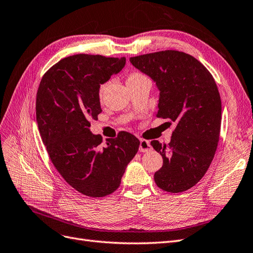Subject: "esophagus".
Returning a JSON list of instances; mask_svg holds the SVG:
<instances>
[{"mask_svg": "<svg viewBox=\"0 0 253 253\" xmlns=\"http://www.w3.org/2000/svg\"><path fill=\"white\" fill-rule=\"evenodd\" d=\"M152 150L151 144L148 140L140 139V144H139V151L140 152H149Z\"/></svg>", "mask_w": 253, "mask_h": 253, "instance_id": "34e87169", "label": "esophagus"}]
</instances>
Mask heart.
<instances>
[{
    "label": "heart",
    "mask_w": 253,
    "mask_h": 253,
    "mask_svg": "<svg viewBox=\"0 0 253 253\" xmlns=\"http://www.w3.org/2000/svg\"><path fill=\"white\" fill-rule=\"evenodd\" d=\"M142 78H145L143 75H141V74H139V73H133V74H131V75L128 76L126 82H133V81L140 80V79H142ZM108 86H109V82L103 83L102 85L100 86V89H99V98L102 99V98L104 97V94H105L106 89H108Z\"/></svg>",
    "instance_id": "1"
}]
</instances>
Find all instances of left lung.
Returning a JSON list of instances; mask_svg holds the SVG:
<instances>
[{
	"label": "left lung",
	"instance_id": "1",
	"mask_svg": "<svg viewBox=\"0 0 253 253\" xmlns=\"http://www.w3.org/2000/svg\"><path fill=\"white\" fill-rule=\"evenodd\" d=\"M129 61L156 84L155 116L176 124L169 144L151 141L164 159L154 180L167 192H183L203 178L217 148L221 102L216 83L200 61L182 51L147 53Z\"/></svg>",
	"mask_w": 253,
	"mask_h": 253
}]
</instances>
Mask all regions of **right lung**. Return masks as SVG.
<instances>
[{"label": "right lung", "instance_id": "add662e5", "mask_svg": "<svg viewBox=\"0 0 253 253\" xmlns=\"http://www.w3.org/2000/svg\"><path fill=\"white\" fill-rule=\"evenodd\" d=\"M126 65V58L75 55L60 60L43 76L37 93V124L51 163L78 192L103 197L120 186L140 141L127 132L106 139L90 132L89 120L102 112L100 84Z\"/></svg>", "mask_w": 253, "mask_h": 253}]
</instances>
